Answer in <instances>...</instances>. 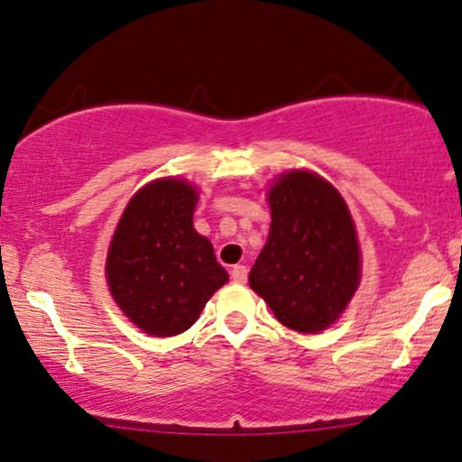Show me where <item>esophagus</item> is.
Instances as JSON below:
<instances>
[{"label": "esophagus", "instance_id": "34e87169", "mask_svg": "<svg viewBox=\"0 0 462 462\" xmlns=\"http://www.w3.org/2000/svg\"><path fill=\"white\" fill-rule=\"evenodd\" d=\"M246 277H248V268L242 266V263H237V266L231 268V279L236 283H246Z\"/></svg>", "mask_w": 462, "mask_h": 462}]
</instances>
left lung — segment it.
<instances>
[{
    "label": "left lung",
    "mask_w": 462,
    "mask_h": 462,
    "mask_svg": "<svg viewBox=\"0 0 462 462\" xmlns=\"http://www.w3.org/2000/svg\"><path fill=\"white\" fill-rule=\"evenodd\" d=\"M271 233L248 283L286 328L319 334L360 283V246L345 199L323 176L290 170L268 189Z\"/></svg>",
    "instance_id": "8db88e82"
}]
</instances>
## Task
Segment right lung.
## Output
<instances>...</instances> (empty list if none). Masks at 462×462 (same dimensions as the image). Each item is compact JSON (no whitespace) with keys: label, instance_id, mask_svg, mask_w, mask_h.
Masks as SVG:
<instances>
[{"label":"right lung","instance_id":"1","mask_svg":"<svg viewBox=\"0 0 462 462\" xmlns=\"http://www.w3.org/2000/svg\"><path fill=\"white\" fill-rule=\"evenodd\" d=\"M199 191L157 179L126 205L106 255V282L124 314L150 336L183 334L229 274L194 229Z\"/></svg>","mask_w":462,"mask_h":462}]
</instances>
